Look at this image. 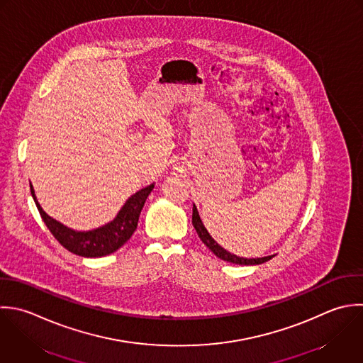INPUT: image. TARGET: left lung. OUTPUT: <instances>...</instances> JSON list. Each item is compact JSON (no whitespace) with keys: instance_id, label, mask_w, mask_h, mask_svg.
<instances>
[{"instance_id":"left-lung-1","label":"left lung","mask_w":363,"mask_h":363,"mask_svg":"<svg viewBox=\"0 0 363 363\" xmlns=\"http://www.w3.org/2000/svg\"><path fill=\"white\" fill-rule=\"evenodd\" d=\"M192 225H194L199 239L203 242V245H206L211 249V252H213L215 256H218L219 259H222L225 262L235 263V264H243V266H255V264H262L264 262H269L270 259L274 257V256H267V257H262V259H243V257H238L236 255L229 253L220 245H218L213 240V238L209 235V232L206 230V228L203 226V223H202V220L199 218V213H198L195 205L192 208Z\"/></svg>"}]
</instances>
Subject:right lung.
<instances>
[{"label": "right lung", "instance_id": "obj_1", "mask_svg": "<svg viewBox=\"0 0 363 363\" xmlns=\"http://www.w3.org/2000/svg\"><path fill=\"white\" fill-rule=\"evenodd\" d=\"M152 188L154 184L135 192L125 202V205L121 208L114 220L96 230L89 232H74L72 229H67L62 223L56 222L42 211L33 194L32 185L30 194L46 228L66 250L82 257H101L120 249L133 236V233L137 229L141 209Z\"/></svg>", "mask_w": 363, "mask_h": 363}]
</instances>
